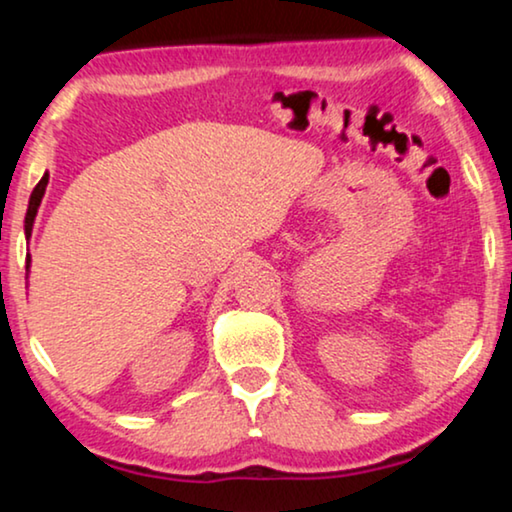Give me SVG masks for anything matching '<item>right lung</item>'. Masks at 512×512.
Masks as SVG:
<instances>
[{
    "label": "right lung",
    "instance_id": "add662e5",
    "mask_svg": "<svg viewBox=\"0 0 512 512\" xmlns=\"http://www.w3.org/2000/svg\"><path fill=\"white\" fill-rule=\"evenodd\" d=\"M46 184H48V174L41 177V181L37 186H34V191L30 195V207H27V214H25V237L32 235V226H34V216H37V209L41 205V198H44L46 193ZM25 268H30V256L25 258Z\"/></svg>",
    "mask_w": 512,
    "mask_h": 512
}]
</instances>
